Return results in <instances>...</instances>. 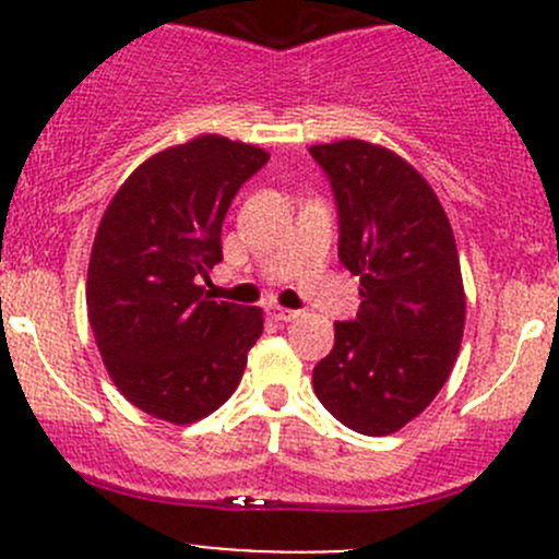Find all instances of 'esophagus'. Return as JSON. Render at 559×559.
I'll list each match as a JSON object with an SVG mask.
<instances>
[{"mask_svg": "<svg viewBox=\"0 0 559 559\" xmlns=\"http://www.w3.org/2000/svg\"><path fill=\"white\" fill-rule=\"evenodd\" d=\"M270 316L278 321H295L300 319V311H292V308H281V306H273L270 308Z\"/></svg>", "mask_w": 559, "mask_h": 559, "instance_id": "1", "label": "esophagus"}]
</instances>
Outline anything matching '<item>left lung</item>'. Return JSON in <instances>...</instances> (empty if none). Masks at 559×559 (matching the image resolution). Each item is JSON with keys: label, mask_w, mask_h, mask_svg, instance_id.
Returning a JSON list of instances; mask_svg holds the SVG:
<instances>
[{"label": "left lung", "mask_w": 559, "mask_h": 559, "mask_svg": "<svg viewBox=\"0 0 559 559\" xmlns=\"http://www.w3.org/2000/svg\"><path fill=\"white\" fill-rule=\"evenodd\" d=\"M337 207V259L359 275L357 319L335 321V346L313 389L348 430L389 436L447 384L465 330L460 257L425 178L365 140L313 145Z\"/></svg>", "instance_id": "1"}]
</instances>
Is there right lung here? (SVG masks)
Returning <instances> with one entry per match:
<instances>
[{
	"label": "right lung",
	"mask_w": 559,
	"mask_h": 559,
	"mask_svg": "<svg viewBox=\"0 0 559 559\" xmlns=\"http://www.w3.org/2000/svg\"><path fill=\"white\" fill-rule=\"evenodd\" d=\"M257 145L202 134L138 167L107 205L88 262L86 306L118 392L189 425L227 403L262 335V311L205 295L222 224L267 165Z\"/></svg>",
	"instance_id": "add662e5"
}]
</instances>
